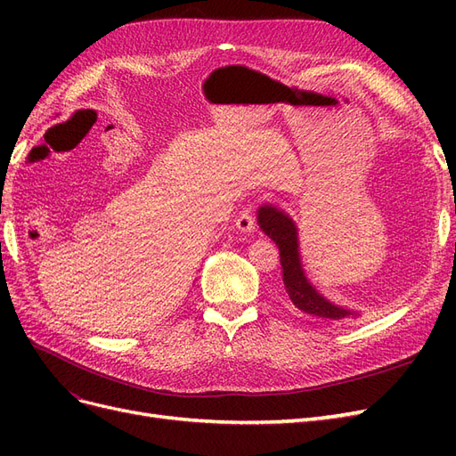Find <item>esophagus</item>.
I'll return each instance as SVG.
<instances>
[{
    "instance_id": "esophagus-1",
    "label": "esophagus",
    "mask_w": 456,
    "mask_h": 456,
    "mask_svg": "<svg viewBox=\"0 0 456 456\" xmlns=\"http://www.w3.org/2000/svg\"><path fill=\"white\" fill-rule=\"evenodd\" d=\"M236 226L241 230V232H253L255 226H256V218L253 215L251 209H245L240 213L238 220H236Z\"/></svg>"
}]
</instances>
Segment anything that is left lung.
<instances>
[{
  "instance_id": "8db88e82",
  "label": "left lung",
  "mask_w": 456,
  "mask_h": 456,
  "mask_svg": "<svg viewBox=\"0 0 456 456\" xmlns=\"http://www.w3.org/2000/svg\"><path fill=\"white\" fill-rule=\"evenodd\" d=\"M258 226L270 240L275 241L280 249L281 278L285 289L283 295L289 306L300 310L302 314H306L314 317L315 322L325 325H342L357 320L360 314L329 302L306 280L305 270H302L300 265L297 228L291 218L275 209V207L266 205L260 207L258 211Z\"/></svg>"
}]
</instances>
